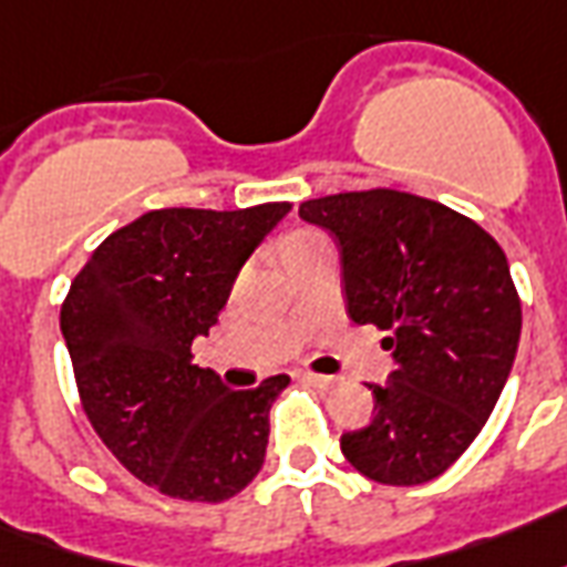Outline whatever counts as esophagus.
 <instances>
[{
	"label": "esophagus",
	"mask_w": 567,
	"mask_h": 567,
	"mask_svg": "<svg viewBox=\"0 0 567 567\" xmlns=\"http://www.w3.org/2000/svg\"><path fill=\"white\" fill-rule=\"evenodd\" d=\"M301 380H308V383L317 386V390H332L334 383H338V378H329V374H313V371H305Z\"/></svg>",
	"instance_id": "1"
}]
</instances>
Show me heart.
Instances as JSON below:
<instances>
[{
	"label": "heart",
	"mask_w": 567,
	"mask_h": 567,
	"mask_svg": "<svg viewBox=\"0 0 567 567\" xmlns=\"http://www.w3.org/2000/svg\"><path fill=\"white\" fill-rule=\"evenodd\" d=\"M311 238H320V235H313V233H296V235H289V238H284V241H280V250H287V247H292V244L311 241Z\"/></svg>",
	"instance_id": "heart-1"
}]
</instances>
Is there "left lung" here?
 <instances>
[{
	"label": "left lung",
	"mask_w": 567,
	"mask_h": 567,
	"mask_svg": "<svg viewBox=\"0 0 567 567\" xmlns=\"http://www.w3.org/2000/svg\"><path fill=\"white\" fill-rule=\"evenodd\" d=\"M299 217L334 235L347 317L390 332L395 359L341 453L386 486L435 481L481 435L514 365L523 305L507 256L471 217L399 189L308 198Z\"/></svg>",
	"instance_id": "1"
}]
</instances>
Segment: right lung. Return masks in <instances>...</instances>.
<instances>
[{"label": "right lung", "instance_id": "add662e5", "mask_svg": "<svg viewBox=\"0 0 567 567\" xmlns=\"http://www.w3.org/2000/svg\"><path fill=\"white\" fill-rule=\"evenodd\" d=\"M287 210H147L99 244L69 287L60 329L86 420L168 498L226 502L266 462L268 411L289 378L233 392L193 362V338L217 323L244 259Z\"/></svg>", "mask_w": 567, "mask_h": 567}]
</instances>
